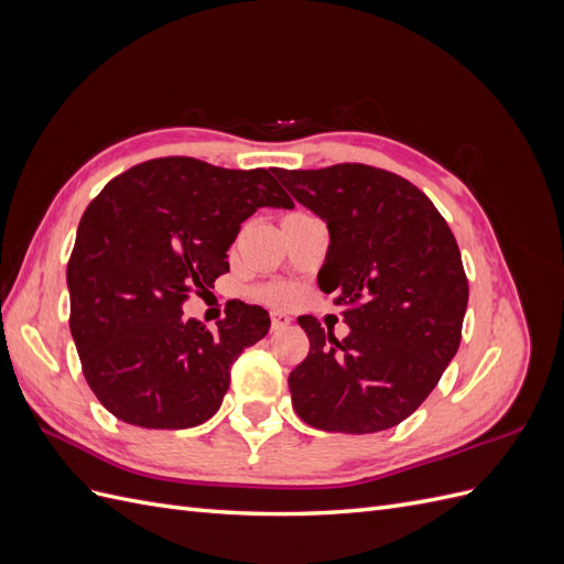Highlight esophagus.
I'll return each instance as SVG.
<instances>
[{"mask_svg":"<svg viewBox=\"0 0 564 564\" xmlns=\"http://www.w3.org/2000/svg\"><path fill=\"white\" fill-rule=\"evenodd\" d=\"M289 322H292V317H289L286 313H280V311L270 313V324H272V329H282V327H286Z\"/></svg>","mask_w":564,"mask_h":564,"instance_id":"obj_1","label":"esophagus"}]
</instances>
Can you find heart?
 <instances>
[{"label":"heart","instance_id":"obj_1","mask_svg":"<svg viewBox=\"0 0 564 564\" xmlns=\"http://www.w3.org/2000/svg\"><path fill=\"white\" fill-rule=\"evenodd\" d=\"M261 296L268 299V301H284V299H289V294L284 292V289H263Z\"/></svg>","mask_w":564,"mask_h":564}]
</instances>
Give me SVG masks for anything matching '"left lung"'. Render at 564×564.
<instances>
[{"mask_svg":"<svg viewBox=\"0 0 564 564\" xmlns=\"http://www.w3.org/2000/svg\"><path fill=\"white\" fill-rule=\"evenodd\" d=\"M327 220L317 275L350 327L346 338L299 317L311 338L289 373L296 414L319 431L379 433L412 416L460 344L468 278L447 220L414 183L369 164L272 169Z\"/></svg>","mask_w":564,"mask_h":564,"instance_id":"obj_1","label":"left lung"}]
</instances>
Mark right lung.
Here are the masks:
<instances>
[{"label":"right lung","mask_w":564,"mask_h":564,"mask_svg":"<svg viewBox=\"0 0 564 564\" xmlns=\"http://www.w3.org/2000/svg\"><path fill=\"white\" fill-rule=\"evenodd\" d=\"M259 207H294L268 169L195 158L135 164L89 202L67 261L70 332L84 379L112 416L181 431L218 412L232 362L270 317L228 301L209 332L183 319V303L230 270L226 251Z\"/></svg>","instance_id":"obj_1"}]
</instances>
